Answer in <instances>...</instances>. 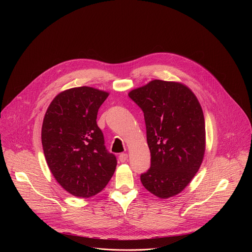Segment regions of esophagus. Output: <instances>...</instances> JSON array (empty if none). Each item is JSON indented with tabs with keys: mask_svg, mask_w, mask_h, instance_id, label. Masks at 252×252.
<instances>
[{
	"mask_svg": "<svg viewBox=\"0 0 252 252\" xmlns=\"http://www.w3.org/2000/svg\"><path fill=\"white\" fill-rule=\"evenodd\" d=\"M119 159H120L122 162L126 161V160H127V154H125V153L120 154V156H119Z\"/></svg>",
	"mask_w": 252,
	"mask_h": 252,
	"instance_id": "1",
	"label": "esophagus"
}]
</instances>
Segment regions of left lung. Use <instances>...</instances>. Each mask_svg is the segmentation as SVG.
I'll return each mask as SVG.
<instances>
[{
    "label": "left lung",
    "mask_w": 252,
    "mask_h": 252,
    "mask_svg": "<svg viewBox=\"0 0 252 252\" xmlns=\"http://www.w3.org/2000/svg\"><path fill=\"white\" fill-rule=\"evenodd\" d=\"M147 127L151 167L142 186L160 198L181 192L197 172L204 156L205 126L201 106L186 86L155 80L131 91Z\"/></svg>",
    "instance_id": "1"
}]
</instances>
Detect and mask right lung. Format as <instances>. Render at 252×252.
Instances as JSON below:
<instances>
[{
  "label": "right lung",
  "mask_w": 252,
  "mask_h": 252,
  "mask_svg": "<svg viewBox=\"0 0 252 252\" xmlns=\"http://www.w3.org/2000/svg\"><path fill=\"white\" fill-rule=\"evenodd\" d=\"M109 94L89 87L66 90L51 102L42 126L47 163L68 193L91 197L112 178L117 158L107 152L96 124L99 106Z\"/></svg>",
  "instance_id": "obj_1"
}]
</instances>
